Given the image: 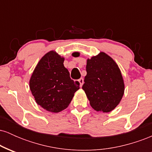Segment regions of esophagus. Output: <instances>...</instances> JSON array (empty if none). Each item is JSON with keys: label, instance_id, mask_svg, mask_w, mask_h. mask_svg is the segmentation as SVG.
Segmentation results:
<instances>
[{"label": "esophagus", "instance_id": "34e87169", "mask_svg": "<svg viewBox=\"0 0 152 152\" xmlns=\"http://www.w3.org/2000/svg\"><path fill=\"white\" fill-rule=\"evenodd\" d=\"M78 82H79V83H80V86H82V85L83 84V78H79V79H78Z\"/></svg>", "mask_w": 152, "mask_h": 152}]
</instances>
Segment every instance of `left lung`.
<instances>
[{"mask_svg": "<svg viewBox=\"0 0 152 152\" xmlns=\"http://www.w3.org/2000/svg\"><path fill=\"white\" fill-rule=\"evenodd\" d=\"M87 74L82 88L97 111L109 112L119 104L124 83L117 64L105 53L87 60Z\"/></svg>", "mask_w": 152, "mask_h": 152, "instance_id": "1", "label": "left lung"}]
</instances>
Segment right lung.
Instances as JSON below:
<instances>
[{"label": "right lung", "mask_w": 152, "mask_h": 152, "mask_svg": "<svg viewBox=\"0 0 152 152\" xmlns=\"http://www.w3.org/2000/svg\"><path fill=\"white\" fill-rule=\"evenodd\" d=\"M64 58L55 51L47 53L38 62L30 79V89L38 105L58 113L69 105L80 83L70 78Z\"/></svg>", "instance_id": "obj_1"}]
</instances>
